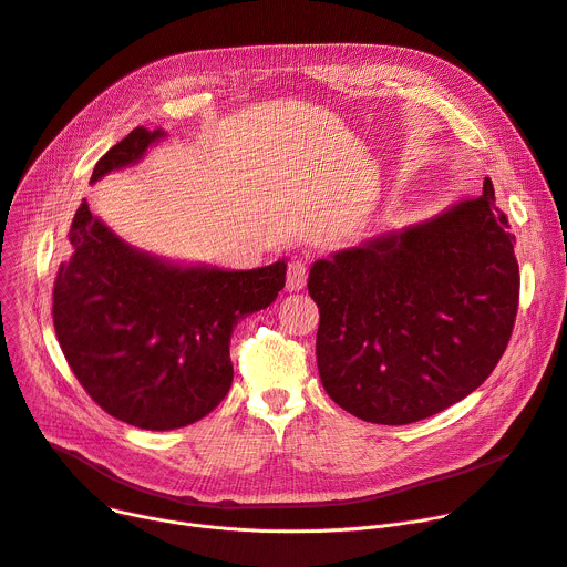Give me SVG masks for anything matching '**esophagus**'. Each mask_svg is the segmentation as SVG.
Returning <instances> with one entry per match:
<instances>
[{"label":"esophagus","mask_w":567,"mask_h":567,"mask_svg":"<svg viewBox=\"0 0 567 567\" xmlns=\"http://www.w3.org/2000/svg\"><path fill=\"white\" fill-rule=\"evenodd\" d=\"M308 274H310L308 261L301 259V257H293V259L287 264V289H289V291L303 289L306 282H308Z\"/></svg>","instance_id":"34e87169"}]
</instances>
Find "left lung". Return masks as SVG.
<instances>
[{
	"label": "left lung",
	"mask_w": 567,
	"mask_h": 567,
	"mask_svg": "<svg viewBox=\"0 0 567 567\" xmlns=\"http://www.w3.org/2000/svg\"><path fill=\"white\" fill-rule=\"evenodd\" d=\"M308 291L321 383L355 419L409 425L464 400L501 361L519 306L492 178L430 223L319 259Z\"/></svg>",
	"instance_id": "left-lung-1"
}]
</instances>
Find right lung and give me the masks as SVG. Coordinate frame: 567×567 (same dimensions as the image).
<instances>
[{
    "label": "right lung",
    "mask_w": 567,
    "mask_h": 567,
    "mask_svg": "<svg viewBox=\"0 0 567 567\" xmlns=\"http://www.w3.org/2000/svg\"><path fill=\"white\" fill-rule=\"evenodd\" d=\"M163 131L137 126L96 163L92 182L142 158ZM71 257L59 264L52 321L86 395L142 430L186 427L231 385L229 338L238 319L276 301L287 264L252 271L178 268L128 248L78 206Z\"/></svg>",
    "instance_id": "obj_1"
}]
</instances>
